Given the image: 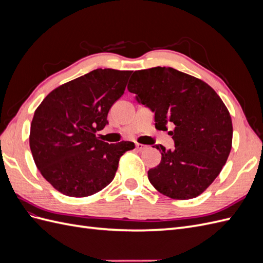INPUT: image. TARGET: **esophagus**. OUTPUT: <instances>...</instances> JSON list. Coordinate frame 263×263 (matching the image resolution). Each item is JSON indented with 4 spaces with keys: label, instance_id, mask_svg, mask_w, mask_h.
Listing matches in <instances>:
<instances>
[{
    "label": "esophagus",
    "instance_id": "obj_1",
    "mask_svg": "<svg viewBox=\"0 0 263 263\" xmlns=\"http://www.w3.org/2000/svg\"><path fill=\"white\" fill-rule=\"evenodd\" d=\"M136 148H137L138 151H142V150L147 149L148 147H147L146 145H144V144H139V142H137V144H136Z\"/></svg>",
    "mask_w": 263,
    "mask_h": 263
}]
</instances>
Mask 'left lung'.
Here are the masks:
<instances>
[{"instance_id":"left-lung-1","label":"left lung","mask_w":263,"mask_h":263,"mask_svg":"<svg viewBox=\"0 0 263 263\" xmlns=\"http://www.w3.org/2000/svg\"><path fill=\"white\" fill-rule=\"evenodd\" d=\"M155 113L156 128L173 130L174 149L154 146L161 161L148 179L161 194L190 200L202 194L225 165L233 141L232 117L212 87L173 68L156 67L133 73L128 86Z\"/></svg>"}]
</instances>
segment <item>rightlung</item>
<instances>
[{"instance_id":"right-lung-1","label":"right lung","mask_w":263,"mask_h":263,"mask_svg":"<svg viewBox=\"0 0 263 263\" xmlns=\"http://www.w3.org/2000/svg\"><path fill=\"white\" fill-rule=\"evenodd\" d=\"M133 71L97 69L55 87L35 110L29 147L42 176L60 193L85 197L113 181L132 141L107 144L97 132L122 97Z\"/></svg>"}]
</instances>
